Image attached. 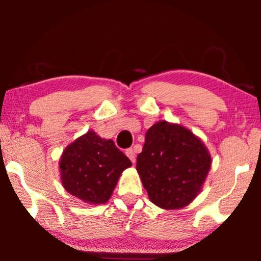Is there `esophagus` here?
<instances>
[{"label": "esophagus", "mask_w": 261, "mask_h": 261, "mask_svg": "<svg viewBox=\"0 0 261 261\" xmlns=\"http://www.w3.org/2000/svg\"><path fill=\"white\" fill-rule=\"evenodd\" d=\"M126 155L130 159L132 163H135V153L132 148H128L126 151Z\"/></svg>", "instance_id": "1"}]
</instances>
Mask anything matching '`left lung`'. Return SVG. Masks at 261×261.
I'll return each instance as SVG.
<instances>
[{"label": "left lung", "instance_id": "left-lung-1", "mask_svg": "<svg viewBox=\"0 0 261 261\" xmlns=\"http://www.w3.org/2000/svg\"><path fill=\"white\" fill-rule=\"evenodd\" d=\"M212 156L201 139L178 123L159 121L146 132L137 171L149 201L166 210L181 209L201 192Z\"/></svg>", "mask_w": 261, "mask_h": 261}]
</instances>
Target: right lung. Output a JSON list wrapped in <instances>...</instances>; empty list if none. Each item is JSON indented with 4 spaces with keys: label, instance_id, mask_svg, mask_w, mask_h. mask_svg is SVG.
<instances>
[{
    "label": "right lung",
    "instance_id": "obj_1",
    "mask_svg": "<svg viewBox=\"0 0 261 261\" xmlns=\"http://www.w3.org/2000/svg\"><path fill=\"white\" fill-rule=\"evenodd\" d=\"M130 166V160L112 139L88 130L63 151L60 180L64 189L82 202L105 204L112 197L121 173Z\"/></svg>",
    "mask_w": 261,
    "mask_h": 261
}]
</instances>
